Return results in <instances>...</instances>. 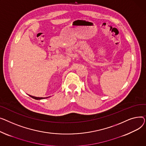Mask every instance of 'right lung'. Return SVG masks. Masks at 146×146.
Segmentation results:
<instances>
[{
	"label": "right lung",
	"instance_id": "add662e5",
	"mask_svg": "<svg viewBox=\"0 0 146 146\" xmlns=\"http://www.w3.org/2000/svg\"><path fill=\"white\" fill-rule=\"evenodd\" d=\"M31 97H32V98H34V99H35V100H42V99H44V98H48V97H34V96H30V95H29Z\"/></svg>",
	"mask_w": 146,
	"mask_h": 146
}]
</instances>
